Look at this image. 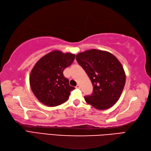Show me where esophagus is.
I'll return each instance as SVG.
<instances>
[{
	"label": "esophagus",
	"instance_id": "esophagus-1",
	"mask_svg": "<svg viewBox=\"0 0 151 151\" xmlns=\"http://www.w3.org/2000/svg\"><path fill=\"white\" fill-rule=\"evenodd\" d=\"M76 88L77 89H80V88H81V86H80L79 85H77L76 86Z\"/></svg>",
	"mask_w": 151,
	"mask_h": 151
}]
</instances>
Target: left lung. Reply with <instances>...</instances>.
Instances as JSON below:
<instances>
[{
	"label": "left lung",
	"instance_id": "left-lung-1",
	"mask_svg": "<svg viewBox=\"0 0 151 151\" xmlns=\"http://www.w3.org/2000/svg\"><path fill=\"white\" fill-rule=\"evenodd\" d=\"M76 60L93 86L92 94L85 96L86 102L98 110L112 107L121 96L125 84L121 63L111 53L96 49L78 53Z\"/></svg>",
	"mask_w": 151,
	"mask_h": 151
}]
</instances>
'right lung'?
<instances>
[{
  "label": "right lung",
  "mask_w": 151,
  "mask_h": 151,
  "mask_svg": "<svg viewBox=\"0 0 151 151\" xmlns=\"http://www.w3.org/2000/svg\"><path fill=\"white\" fill-rule=\"evenodd\" d=\"M75 55L54 50L36 63L30 73L29 84L39 101L48 106L66 102L70 92L75 89L63 75L64 70L72 65Z\"/></svg>",
  "instance_id": "1"
}]
</instances>
